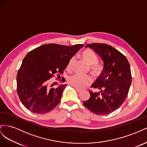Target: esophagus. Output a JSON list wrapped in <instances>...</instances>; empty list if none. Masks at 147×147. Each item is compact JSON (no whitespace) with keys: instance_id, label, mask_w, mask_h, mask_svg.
<instances>
[{"instance_id":"34e87169","label":"esophagus","mask_w":147,"mask_h":147,"mask_svg":"<svg viewBox=\"0 0 147 147\" xmlns=\"http://www.w3.org/2000/svg\"><path fill=\"white\" fill-rule=\"evenodd\" d=\"M75 90H76L78 92H81L82 91V90H81V89H79L77 87H75Z\"/></svg>"}]
</instances>
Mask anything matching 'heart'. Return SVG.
I'll list each match as a JSON object with an SVG mask.
<instances>
[{
	"label": "heart",
	"mask_w": 147,
	"mask_h": 147,
	"mask_svg": "<svg viewBox=\"0 0 147 147\" xmlns=\"http://www.w3.org/2000/svg\"><path fill=\"white\" fill-rule=\"evenodd\" d=\"M83 59L88 64L90 65V69L91 72L94 75L98 76L103 70L102 65L97 63V56L95 53L91 50H84L82 54ZM75 61V57H71L68 62L67 68L70 70L72 68V65ZM92 82V78L89 75H82V74H74L68 78V83L73 86L78 88H83L88 86Z\"/></svg>",
	"instance_id": "1"
}]
</instances>
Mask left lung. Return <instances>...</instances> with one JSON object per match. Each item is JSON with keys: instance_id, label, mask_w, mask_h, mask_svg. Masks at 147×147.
<instances>
[{"instance_id": "8db88e82", "label": "left lung", "mask_w": 147, "mask_h": 147, "mask_svg": "<svg viewBox=\"0 0 147 147\" xmlns=\"http://www.w3.org/2000/svg\"><path fill=\"white\" fill-rule=\"evenodd\" d=\"M104 61L103 72L91 85L100 92L90 90V97L83 105L99 115L112 113L120 107L128 94L132 76L129 63L121 52L105 43L88 44Z\"/></svg>"}]
</instances>
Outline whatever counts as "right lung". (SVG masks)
Here are the masks:
<instances>
[{
    "label": "right lung",
    "instance_id": "add662e5",
    "mask_svg": "<svg viewBox=\"0 0 147 147\" xmlns=\"http://www.w3.org/2000/svg\"><path fill=\"white\" fill-rule=\"evenodd\" d=\"M83 46L49 43L26 55L16 77L18 95L26 109L32 113L44 114L58 105L67 84L49 88L48 80L55 74L60 77L70 59Z\"/></svg>",
    "mask_w": 147,
    "mask_h": 147
}]
</instances>
